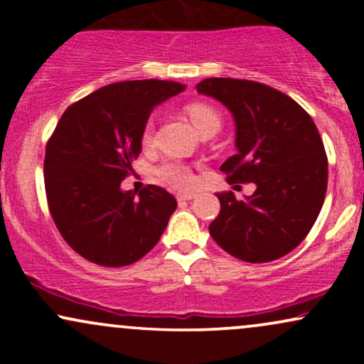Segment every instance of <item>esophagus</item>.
Masks as SVG:
<instances>
[{
  "instance_id": "1",
  "label": "esophagus",
  "mask_w": 364,
  "mask_h": 364,
  "mask_svg": "<svg viewBox=\"0 0 364 364\" xmlns=\"http://www.w3.org/2000/svg\"><path fill=\"white\" fill-rule=\"evenodd\" d=\"M195 198L193 193H178V202L183 203V202H188V200Z\"/></svg>"
}]
</instances>
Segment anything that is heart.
I'll return each mask as SVG.
<instances>
[{"instance_id":"b5f03b06","label":"heart","mask_w":364,"mask_h":364,"mask_svg":"<svg viewBox=\"0 0 364 364\" xmlns=\"http://www.w3.org/2000/svg\"><path fill=\"white\" fill-rule=\"evenodd\" d=\"M186 114L190 116L191 123L196 128V132L203 133L205 129L210 128H220V116L214 107L208 106L203 102L190 104L186 107ZM154 141V124L149 121L145 124L144 132H141V145L144 147H150ZM156 178L164 185H168L174 190H191L195 186V174L188 164L181 161H166L161 166H157L154 171Z\"/></svg>"}]
</instances>
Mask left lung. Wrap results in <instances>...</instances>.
Listing matches in <instances>:
<instances>
[{
    "label": "left lung",
    "mask_w": 364,
    "mask_h": 364,
    "mask_svg": "<svg viewBox=\"0 0 364 364\" xmlns=\"http://www.w3.org/2000/svg\"><path fill=\"white\" fill-rule=\"evenodd\" d=\"M196 89L235 118L237 154L220 166L225 179L257 185L246 200L217 193L210 236L243 262L277 260L306 237L323 205L328 162L318 129L298 102L265 83L205 78Z\"/></svg>",
    "instance_id": "1"
}]
</instances>
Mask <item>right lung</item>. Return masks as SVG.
<instances>
[{
	"instance_id": "add662e5",
	"label": "right lung",
	"mask_w": 364,
	"mask_h": 364,
	"mask_svg": "<svg viewBox=\"0 0 364 364\" xmlns=\"http://www.w3.org/2000/svg\"><path fill=\"white\" fill-rule=\"evenodd\" d=\"M185 90L178 82L127 80L101 87L63 112L46 145L48 207L63 240L102 267L139 262L161 240L178 202L149 185L121 191L140 156L154 106Z\"/></svg>"
}]
</instances>
